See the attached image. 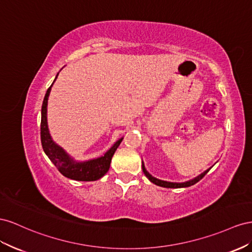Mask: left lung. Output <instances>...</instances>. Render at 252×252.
<instances>
[{
  "label": "left lung",
  "mask_w": 252,
  "mask_h": 252,
  "mask_svg": "<svg viewBox=\"0 0 252 252\" xmlns=\"http://www.w3.org/2000/svg\"><path fill=\"white\" fill-rule=\"evenodd\" d=\"M210 170V169H209ZM209 170L205 171L204 173H202L200 175H198L197 177H195L194 179H192V181H189V182H186V183H169V182H164V181H160V179H157L155 177H153L152 175H151L149 172L146 170L145 166H143L142 163V171L143 173H145V175L149 178L150 182H152L153 184L157 185V186H160V187H163V188H186V187H190V186H193L194 184L198 183L200 179H202L208 172H209Z\"/></svg>",
  "instance_id": "1"
}]
</instances>
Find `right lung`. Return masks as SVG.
<instances>
[{"instance_id": "add662e5", "label": "right lung", "mask_w": 252, "mask_h": 252, "mask_svg": "<svg viewBox=\"0 0 252 252\" xmlns=\"http://www.w3.org/2000/svg\"><path fill=\"white\" fill-rule=\"evenodd\" d=\"M58 76V75H57ZM57 78V77H56ZM56 80V79H55ZM55 82V81H54ZM53 82V84H54ZM53 84L49 86L44 100L42 104V116H41V142L42 148L45 154L52 161L60 173L67 178L80 182H93L101 178L110 169L112 157L122 141L119 139L107 152L96 159L85 162H75L71 158L64 152L63 149L57 146L50 137L47 126V100Z\"/></svg>"}]
</instances>
